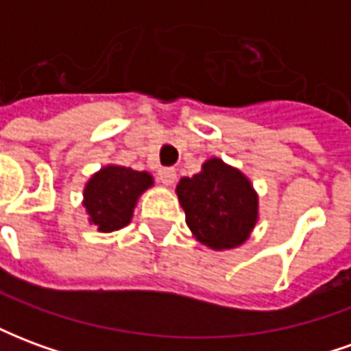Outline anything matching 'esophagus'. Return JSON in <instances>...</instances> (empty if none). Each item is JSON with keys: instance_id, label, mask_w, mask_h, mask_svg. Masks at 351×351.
Masks as SVG:
<instances>
[{"instance_id": "obj_1", "label": "esophagus", "mask_w": 351, "mask_h": 351, "mask_svg": "<svg viewBox=\"0 0 351 351\" xmlns=\"http://www.w3.org/2000/svg\"><path fill=\"white\" fill-rule=\"evenodd\" d=\"M158 178H160L161 184L171 186V184H175V180H176V171L173 167L160 169V171H158Z\"/></svg>"}]
</instances>
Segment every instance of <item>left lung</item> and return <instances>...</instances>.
Segmentation results:
<instances>
[{
    "label": "left lung",
    "mask_w": 351,
    "mask_h": 351,
    "mask_svg": "<svg viewBox=\"0 0 351 351\" xmlns=\"http://www.w3.org/2000/svg\"><path fill=\"white\" fill-rule=\"evenodd\" d=\"M176 195L195 241L210 250H233L250 239L259 220V195L241 169L210 158L176 184Z\"/></svg>",
    "instance_id": "obj_1"
}]
</instances>
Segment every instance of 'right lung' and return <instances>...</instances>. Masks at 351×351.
Returning <instances> with one entry per match:
<instances>
[{
    "instance_id": "1",
    "label": "right lung",
    "mask_w": 351,
    "mask_h": 351,
    "mask_svg": "<svg viewBox=\"0 0 351 351\" xmlns=\"http://www.w3.org/2000/svg\"><path fill=\"white\" fill-rule=\"evenodd\" d=\"M154 186L148 171L108 163L88 178L82 190V205L90 226L99 233H112L125 228L133 218L138 197Z\"/></svg>"
}]
</instances>
